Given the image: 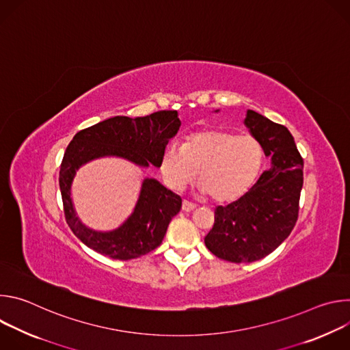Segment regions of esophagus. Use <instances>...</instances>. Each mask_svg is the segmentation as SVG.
<instances>
[{
    "mask_svg": "<svg viewBox=\"0 0 350 350\" xmlns=\"http://www.w3.org/2000/svg\"><path fill=\"white\" fill-rule=\"evenodd\" d=\"M195 208H196L195 204H192V202L187 201V199H184V201H183V211H184V212H191V211H193Z\"/></svg>",
    "mask_w": 350,
    "mask_h": 350,
    "instance_id": "obj_1",
    "label": "esophagus"
}]
</instances>
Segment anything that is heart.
<instances>
[{
	"label": "heart",
	"instance_id": "b5f03b06",
	"mask_svg": "<svg viewBox=\"0 0 350 350\" xmlns=\"http://www.w3.org/2000/svg\"><path fill=\"white\" fill-rule=\"evenodd\" d=\"M263 161V146L252 134L201 130L189 134L184 145L167 142L159 170L173 189H183L199 172V184L205 193L216 202H231L252 187Z\"/></svg>",
	"mask_w": 350,
	"mask_h": 350
}]
</instances>
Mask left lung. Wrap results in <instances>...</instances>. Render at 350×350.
Segmentation results:
<instances>
[{"mask_svg": "<svg viewBox=\"0 0 350 350\" xmlns=\"http://www.w3.org/2000/svg\"><path fill=\"white\" fill-rule=\"evenodd\" d=\"M243 123L260 141L271 166L239 199L215 209L205 245L231 263L263 259L282 243L297 220L304 185V159L289 130L251 109Z\"/></svg>", "mask_w": 350, "mask_h": 350, "instance_id": "8db88e82", "label": "left lung"}]
</instances>
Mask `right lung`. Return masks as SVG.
Instances as JSON below:
<instances>
[{"label": "right lung", "instance_id": "right-lung-1", "mask_svg": "<svg viewBox=\"0 0 350 350\" xmlns=\"http://www.w3.org/2000/svg\"><path fill=\"white\" fill-rule=\"evenodd\" d=\"M181 122L177 111H159L142 118L115 116L79 131L68 145L59 187L66 223L88 247L116 260H130L157 249L170 220L181 209V198L155 178H145L138 201L129 219L116 230L95 231L76 216L72 202V183L84 163L104 158H124L141 167H159L163 148L173 138Z\"/></svg>", "mask_w": 350, "mask_h": 350}]
</instances>
